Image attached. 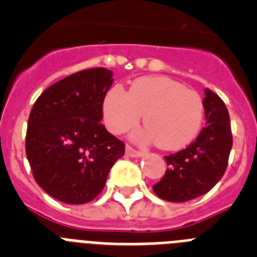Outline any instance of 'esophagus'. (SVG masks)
Segmentation results:
<instances>
[{
    "label": "esophagus",
    "instance_id": "34e87169",
    "mask_svg": "<svg viewBox=\"0 0 257 257\" xmlns=\"http://www.w3.org/2000/svg\"><path fill=\"white\" fill-rule=\"evenodd\" d=\"M126 154L130 157H142V156H144V152L138 151V149H134L131 145H126Z\"/></svg>",
    "mask_w": 257,
    "mask_h": 257
}]
</instances>
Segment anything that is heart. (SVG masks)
<instances>
[{"instance_id": "1", "label": "heart", "mask_w": 257, "mask_h": 257, "mask_svg": "<svg viewBox=\"0 0 257 257\" xmlns=\"http://www.w3.org/2000/svg\"><path fill=\"white\" fill-rule=\"evenodd\" d=\"M104 121L114 134L135 126L144 115L148 126L134 135L139 143H157L166 151L185 148L199 133L203 101L196 91L169 77H143L130 91L114 86L103 104Z\"/></svg>"}]
</instances>
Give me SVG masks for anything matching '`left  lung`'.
Segmentation results:
<instances>
[{"label":"left lung","instance_id":"8db88e82","mask_svg":"<svg viewBox=\"0 0 257 257\" xmlns=\"http://www.w3.org/2000/svg\"><path fill=\"white\" fill-rule=\"evenodd\" d=\"M206 126L185 149L165 157L163 178L153 185L157 196L170 202H187L210 192L225 174L233 145L230 118L224 101L205 90Z\"/></svg>","mask_w":257,"mask_h":257}]
</instances>
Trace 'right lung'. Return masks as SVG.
Listing matches in <instances>:
<instances>
[{
  "instance_id": "obj_1",
  "label": "right lung",
  "mask_w": 257,
  "mask_h": 257,
  "mask_svg": "<svg viewBox=\"0 0 257 257\" xmlns=\"http://www.w3.org/2000/svg\"><path fill=\"white\" fill-rule=\"evenodd\" d=\"M113 73L92 68L60 79L38 96L28 118L26 153L36 183L69 205L96 198L124 154L100 123Z\"/></svg>"
}]
</instances>
